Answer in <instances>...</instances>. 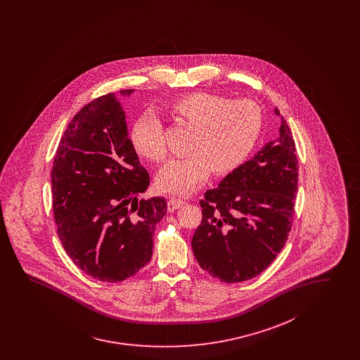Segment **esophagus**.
I'll use <instances>...</instances> for the list:
<instances>
[{
    "label": "esophagus",
    "instance_id": "34e87169",
    "mask_svg": "<svg viewBox=\"0 0 360 360\" xmlns=\"http://www.w3.org/2000/svg\"><path fill=\"white\" fill-rule=\"evenodd\" d=\"M185 199H179V198H170L167 202V210L169 211H175L179 207H182L185 205Z\"/></svg>",
    "mask_w": 360,
    "mask_h": 360
}]
</instances>
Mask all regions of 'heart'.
<instances>
[{
  "instance_id": "1",
  "label": "heart",
  "mask_w": 360,
  "mask_h": 360,
  "mask_svg": "<svg viewBox=\"0 0 360 360\" xmlns=\"http://www.w3.org/2000/svg\"><path fill=\"white\" fill-rule=\"evenodd\" d=\"M170 113L194 131L188 141L191 153L169 161L157 174V186L165 193L190 194L207 179L211 169L215 174L235 170L248 158L262 131V110L248 98L193 92L173 100ZM131 140L142 157L164 161L162 125L152 115L134 121Z\"/></svg>"
}]
</instances>
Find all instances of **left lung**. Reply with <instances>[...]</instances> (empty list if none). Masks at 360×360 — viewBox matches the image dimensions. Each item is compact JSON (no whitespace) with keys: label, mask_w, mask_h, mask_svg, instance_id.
<instances>
[{"label":"left lung","mask_w":360,"mask_h":360,"mask_svg":"<svg viewBox=\"0 0 360 360\" xmlns=\"http://www.w3.org/2000/svg\"><path fill=\"white\" fill-rule=\"evenodd\" d=\"M277 116L280 110L274 109ZM298 161L281 116L280 134L223 178L199 202L191 247L200 268L227 283L259 276L288 240L295 218Z\"/></svg>","instance_id":"obj_1"}]
</instances>
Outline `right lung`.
Masks as SVG:
<instances>
[{"instance_id": "1", "label": "right lung", "mask_w": 360, "mask_h": 360, "mask_svg": "<svg viewBox=\"0 0 360 360\" xmlns=\"http://www.w3.org/2000/svg\"><path fill=\"white\" fill-rule=\"evenodd\" d=\"M92 100L67 125L51 169L56 232L88 276L119 283L150 262L166 199H139L150 184L128 137L122 95Z\"/></svg>"}]
</instances>
